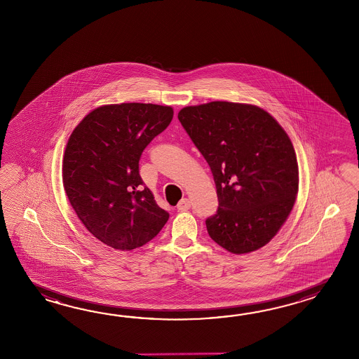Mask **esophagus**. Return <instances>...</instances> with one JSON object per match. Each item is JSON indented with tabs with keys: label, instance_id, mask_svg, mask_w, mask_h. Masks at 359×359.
<instances>
[{
	"label": "esophagus",
	"instance_id": "obj_1",
	"mask_svg": "<svg viewBox=\"0 0 359 359\" xmlns=\"http://www.w3.org/2000/svg\"><path fill=\"white\" fill-rule=\"evenodd\" d=\"M191 208V203L189 198H182L180 203H178V205H177V209L180 210V212H184V210H189Z\"/></svg>",
	"mask_w": 359,
	"mask_h": 359
}]
</instances>
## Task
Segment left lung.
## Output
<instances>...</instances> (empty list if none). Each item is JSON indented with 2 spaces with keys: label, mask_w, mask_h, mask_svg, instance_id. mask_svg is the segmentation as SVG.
Listing matches in <instances>:
<instances>
[{
  "label": "left lung",
  "mask_w": 359,
  "mask_h": 359,
  "mask_svg": "<svg viewBox=\"0 0 359 359\" xmlns=\"http://www.w3.org/2000/svg\"><path fill=\"white\" fill-rule=\"evenodd\" d=\"M178 119L217 187L218 210L205 221L209 236L233 254L268 244L298 194L297 155L283 127L260 107L227 101L183 107Z\"/></svg>",
  "instance_id": "1"
}]
</instances>
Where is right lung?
I'll list each match as a JSON object with an SVG mask.
<instances>
[{"instance_id":"obj_1","label":"right lung","mask_w":359,"mask_h":359,"mask_svg":"<svg viewBox=\"0 0 359 359\" xmlns=\"http://www.w3.org/2000/svg\"><path fill=\"white\" fill-rule=\"evenodd\" d=\"M173 109L115 104L95 109L69 137L62 183L84 227L116 250H132L156 236L169 218L140 176L138 161L165 130Z\"/></svg>"}]
</instances>
